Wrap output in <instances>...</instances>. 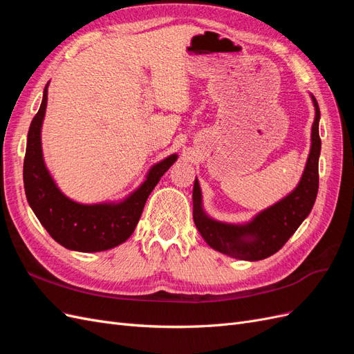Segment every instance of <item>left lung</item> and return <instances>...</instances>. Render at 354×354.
I'll return each instance as SVG.
<instances>
[{"label":"left lung","instance_id":"obj_1","mask_svg":"<svg viewBox=\"0 0 354 354\" xmlns=\"http://www.w3.org/2000/svg\"><path fill=\"white\" fill-rule=\"evenodd\" d=\"M312 100L315 106L312 146L301 180L291 194L257 214L251 221L232 224L211 218L203 211L199 181L195 178L194 221L212 250L238 260H264L282 248L312 211L319 189V155L322 145L319 137V104L313 95Z\"/></svg>","mask_w":354,"mask_h":354}]
</instances>
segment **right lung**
I'll return each mask as SVG.
<instances>
[{"label": "right lung", "mask_w": 354, "mask_h": 354, "mask_svg": "<svg viewBox=\"0 0 354 354\" xmlns=\"http://www.w3.org/2000/svg\"><path fill=\"white\" fill-rule=\"evenodd\" d=\"M47 90L48 84L42 94L39 111L28 131L24 183L29 207L50 236L68 250L97 252L115 248L133 234L149 195L160 177L176 162L177 153L155 164L149 169L143 183L120 202L90 205L75 202L62 194L42 156L41 128L47 109Z\"/></svg>", "instance_id": "1"}]
</instances>
